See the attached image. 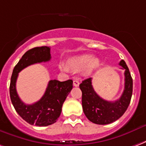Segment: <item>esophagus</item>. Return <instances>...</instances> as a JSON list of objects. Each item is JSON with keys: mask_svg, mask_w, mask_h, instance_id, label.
I'll return each instance as SVG.
<instances>
[{"mask_svg": "<svg viewBox=\"0 0 146 146\" xmlns=\"http://www.w3.org/2000/svg\"><path fill=\"white\" fill-rule=\"evenodd\" d=\"M79 85H80V82H79V80H73V86H74V87H78Z\"/></svg>", "mask_w": 146, "mask_h": 146, "instance_id": "obj_1", "label": "esophagus"}]
</instances>
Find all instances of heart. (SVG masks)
Listing matches in <instances>:
<instances>
[{"label":"heart","instance_id":"heart-1","mask_svg":"<svg viewBox=\"0 0 146 146\" xmlns=\"http://www.w3.org/2000/svg\"><path fill=\"white\" fill-rule=\"evenodd\" d=\"M68 64L73 70H79L85 68L86 72L90 73L99 66V60L97 58H93L90 54H82L70 58L68 60ZM59 68L64 72L69 71V68L64 63H60Z\"/></svg>","mask_w":146,"mask_h":146}]
</instances>
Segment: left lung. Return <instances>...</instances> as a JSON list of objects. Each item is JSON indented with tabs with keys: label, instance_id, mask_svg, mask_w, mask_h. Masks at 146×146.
Listing matches in <instances>:
<instances>
[{
	"label": "left lung",
	"instance_id": "obj_1",
	"mask_svg": "<svg viewBox=\"0 0 146 146\" xmlns=\"http://www.w3.org/2000/svg\"><path fill=\"white\" fill-rule=\"evenodd\" d=\"M119 65L125 70V89L117 100L108 101L100 98L93 88L92 78L84 80L80 84L84 114L94 124L108 125L114 122L122 116L130 104L133 88L132 78L125 61L121 60Z\"/></svg>",
	"mask_w": 146,
	"mask_h": 146
}]
</instances>
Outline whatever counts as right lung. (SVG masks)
<instances>
[{
	"label": "right lung",
	"instance_id": "1",
	"mask_svg": "<svg viewBox=\"0 0 146 146\" xmlns=\"http://www.w3.org/2000/svg\"><path fill=\"white\" fill-rule=\"evenodd\" d=\"M50 59V48L48 46L35 47L27 51L14 68L10 84V97L17 113L30 125L40 127L56 121L62 111V104L73 88V80H49L42 98L32 104H25L19 98L16 81L21 70L35 63L48 62Z\"/></svg>",
	"mask_w": 146,
	"mask_h": 146
}]
</instances>
